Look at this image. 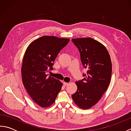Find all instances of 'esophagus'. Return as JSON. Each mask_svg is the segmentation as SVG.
<instances>
[{
    "label": "esophagus",
    "instance_id": "obj_1",
    "mask_svg": "<svg viewBox=\"0 0 131 131\" xmlns=\"http://www.w3.org/2000/svg\"><path fill=\"white\" fill-rule=\"evenodd\" d=\"M63 84L64 86H66L69 84V83H66V82H63Z\"/></svg>",
    "mask_w": 131,
    "mask_h": 131
}]
</instances>
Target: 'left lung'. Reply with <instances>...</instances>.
I'll use <instances>...</instances> for the list:
<instances>
[{"label": "left lung", "instance_id": "obj_1", "mask_svg": "<svg viewBox=\"0 0 131 131\" xmlns=\"http://www.w3.org/2000/svg\"><path fill=\"white\" fill-rule=\"evenodd\" d=\"M79 50L82 65L87 69L84 79L76 82L77 91L72 94L75 104L83 109L96 105L107 90L112 77V65L105 47L91 38L72 39Z\"/></svg>", "mask_w": 131, "mask_h": 131}]
</instances>
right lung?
I'll use <instances>...</instances> for the list:
<instances>
[{
	"mask_svg": "<svg viewBox=\"0 0 131 131\" xmlns=\"http://www.w3.org/2000/svg\"><path fill=\"white\" fill-rule=\"evenodd\" d=\"M69 41L43 36L32 41L25 53L21 68L23 84L33 101L41 107L52 105L61 90L62 83L47 73L53 69L56 58Z\"/></svg>",
	"mask_w": 131,
	"mask_h": 131,
	"instance_id": "add662e5",
	"label": "right lung"
}]
</instances>
